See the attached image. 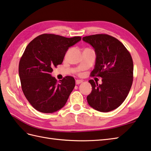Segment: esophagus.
Returning a JSON list of instances; mask_svg holds the SVG:
<instances>
[{
	"label": "esophagus",
	"mask_w": 151,
	"mask_h": 151,
	"mask_svg": "<svg viewBox=\"0 0 151 151\" xmlns=\"http://www.w3.org/2000/svg\"><path fill=\"white\" fill-rule=\"evenodd\" d=\"M83 83V81L82 80H79V79H77L76 81V85H79L80 83Z\"/></svg>",
	"instance_id": "esophagus-1"
}]
</instances>
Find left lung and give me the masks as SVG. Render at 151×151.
<instances>
[{
    "instance_id": "left-lung-1",
    "label": "left lung",
    "mask_w": 151,
    "mask_h": 151,
    "mask_svg": "<svg viewBox=\"0 0 151 151\" xmlns=\"http://www.w3.org/2000/svg\"><path fill=\"white\" fill-rule=\"evenodd\" d=\"M94 49L96 58L92 77H100L102 83L88 82L92 91L88 104L98 111L109 112L117 108L127 98L133 82L134 64L130 52L119 40L106 34L83 38Z\"/></svg>"
}]
</instances>
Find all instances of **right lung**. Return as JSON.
Listing matches in <instances>:
<instances>
[{
	"label": "right lung",
	"mask_w": 151,
	"mask_h": 151,
	"mask_svg": "<svg viewBox=\"0 0 151 151\" xmlns=\"http://www.w3.org/2000/svg\"><path fill=\"white\" fill-rule=\"evenodd\" d=\"M81 37L66 38L53 34H43L30 42L19 64L21 88L29 102L40 112L51 113L65 105L75 87V79L66 76L59 81L51 73L63 63L70 46Z\"/></svg>",
	"instance_id": "obj_1"
}]
</instances>
